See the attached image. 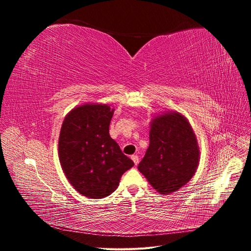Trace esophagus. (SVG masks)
Returning <instances> with one entry per match:
<instances>
[{
  "instance_id": "obj_1",
  "label": "esophagus",
  "mask_w": 251,
  "mask_h": 251,
  "mask_svg": "<svg viewBox=\"0 0 251 251\" xmlns=\"http://www.w3.org/2000/svg\"><path fill=\"white\" fill-rule=\"evenodd\" d=\"M131 158H132V160L134 161L135 165H137L139 163V157L137 155H132Z\"/></svg>"
}]
</instances>
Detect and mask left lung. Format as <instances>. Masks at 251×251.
Listing matches in <instances>:
<instances>
[{
  "mask_svg": "<svg viewBox=\"0 0 251 251\" xmlns=\"http://www.w3.org/2000/svg\"><path fill=\"white\" fill-rule=\"evenodd\" d=\"M150 126V146L138 170L159 194L170 195L198 169V140L187 118L177 111L157 114Z\"/></svg>",
  "mask_w": 251,
  "mask_h": 251,
  "instance_id": "1",
  "label": "left lung"
}]
</instances>
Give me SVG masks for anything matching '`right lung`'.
<instances>
[{"label":"right lung","instance_id":"1","mask_svg":"<svg viewBox=\"0 0 251 251\" xmlns=\"http://www.w3.org/2000/svg\"><path fill=\"white\" fill-rule=\"evenodd\" d=\"M115 109L88 102L67 114L58 137V158L66 178L76 192L91 199L108 197L134 162L111 138Z\"/></svg>","mask_w":251,"mask_h":251}]
</instances>
